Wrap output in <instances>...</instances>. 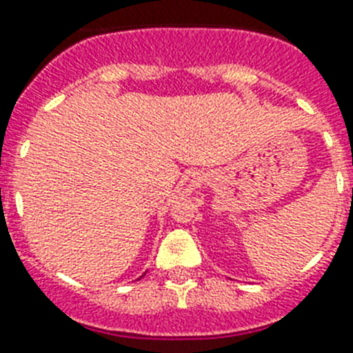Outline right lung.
<instances>
[{
	"instance_id": "obj_1",
	"label": "right lung",
	"mask_w": 353,
	"mask_h": 353,
	"mask_svg": "<svg viewBox=\"0 0 353 353\" xmlns=\"http://www.w3.org/2000/svg\"><path fill=\"white\" fill-rule=\"evenodd\" d=\"M142 276H144V274H142Z\"/></svg>"
}]
</instances>
